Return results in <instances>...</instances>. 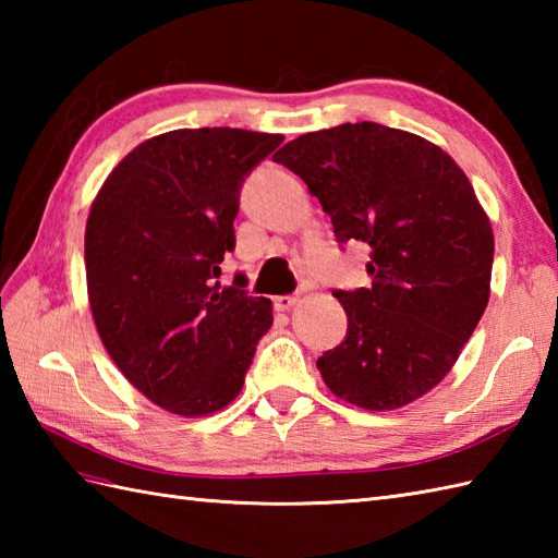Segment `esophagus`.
I'll use <instances>...</instances> for the list:
<instances>
[{"instance_id":"obj_1","label":"esophagus","mask_w":558,"mask_h":558,"mask_svg":"<svg viewBox=\"0 0 558 558\" xmlns=\"http://www.w3.org/2000/svg\"><path fill=\"white\" fill-rule=\"evenodd\" d=\"M298 302H300V294H280V298H276V310L290 312Z\"/></svg>"}]
</instances>
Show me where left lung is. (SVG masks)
Here are the masks:
<instances>
[{
	"mask_svg": "<svg viewBox=\"0 0 558 558\" xmlns=\"http://www.w3.org/2000/svg\"><path fill=\"white\" fill-rule=\"evenodd\" d=\"M272 160L302 177L338 242L372 246V288L333 292L348 336L316 360L326 386L374 412L429 393L489 302L494 232L468 174L432 141L376 122L302 134Z\"/></svg>",
	"mask_w": 558,
	"mask_h": 558,
	"instance_id": "8db88e82",
	"label": "left lung"
}]
</instances>
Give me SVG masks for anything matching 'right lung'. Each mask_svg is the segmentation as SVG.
Wrapping results in <instances>:
<instances>
[{
  "mask_svg": "<svg viewBox=\"0 0 558 558\" xmlns=\"http://www.w3.org/2000/svg\"><path fill=\"white\" fill-rule=\"evenodd\" d=\"M230 126L174 129L138 144L102 182L86 222V286L98 336L126 381L180 417L240 396L272 304L240 278L220 288L234 248L240 186L282 144Z\"/></svg>",
  "mask_w": 558,
  "mask_h": 558,
  "instance_id": "1",
  "label": "right lung"
}]
</instances>
